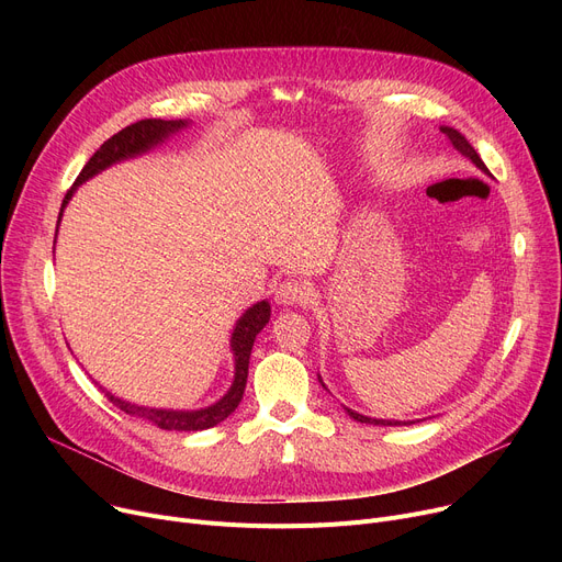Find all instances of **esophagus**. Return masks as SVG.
<instances>
[{"label":"esophagus","mask_w":562,"mask_h":562,"mask_svg":"<svg viewBox=\"0 0 562 562\" xmlns=\"http://www.w3.org/2000/svg\"><path fill=\"white\" fill-rule=\"evenodd\" d=\"M310 299H312V286L296 278H286L276 289V303L280 305H305Z\"/></svg>","instance_id":"1"}]
</instances>
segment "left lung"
<instances>
[{"instance_id":"obj_1","label":"left lung","mask_w":562,"mask_h":562,"mask_svg":"<svg viewBox=\"0 0 562 562\" xmlns=\"http://www.w3.org/2000/svg\"><path fill=\"white\" fill-rule=\"evenodd\" d=\"M441 130V134H447V138L453 143V147H456V150H460L464 157H469L471 161H474L483 172H487L490 175V170H487V166L483 164V159L479 157V153L474 150V147H471L469 143H467V138L458 132V130H453V127H439ZM323 387H326V385H323ZM346 412H348V415L352 417V419H356V422H360V424H380V426H401V422H385V419H369V417H364V415H358V412H352V409H348L346 407ZM403 424H407V422H403ZM412 424V422H409Z\"/></svg>"}]
</instances>
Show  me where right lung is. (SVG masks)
I'll list each match as a JSON object with an SVG mask.
<instances>
[{"instance_id": "1", "label": "right lung", "mask_w": 562, "mask_h": 562, "mask_svg": "<svg viewBox=\"0 0 562 562\" xmlns=\"http://www.w3.org/2000/svg\"><path fill=\"white\" fill-rule=\"evenodd\" d=\"M187 127L184 121H161V117H147V121H138L125 130H121L117 134H113L109 140H104L100 145V150L88 159V164L81 168L79 177L75 180L72 189L66 193L64 198V206L68 204V200L72 198L75 189L86 182L88 177L98 175L100 170L109 168L115 161H123L127 157L140 155L145 150H150L157 143H161L166 136H170L172 132ZM64 212V210H61ZM58 221H61V214H58ZM271 318V305L261 301L257 305H252L241 318L236 323V328L232 333V350H234V382L229 392L214 405L204 407V409H193V412H180V409H153V407H140V405H132L125 403L121 398H115L106 392L109 401L121 407L125 415L138 417V419H147L153 422L157 428L164 430H206L214 428L216 424H221L223 419H227L232 412L236 409V405L241 403L244 398V390H246V380H248V362H250V350L255 344V337L261 333V328L269 323Z\"/></svg>"}]
</instances>
